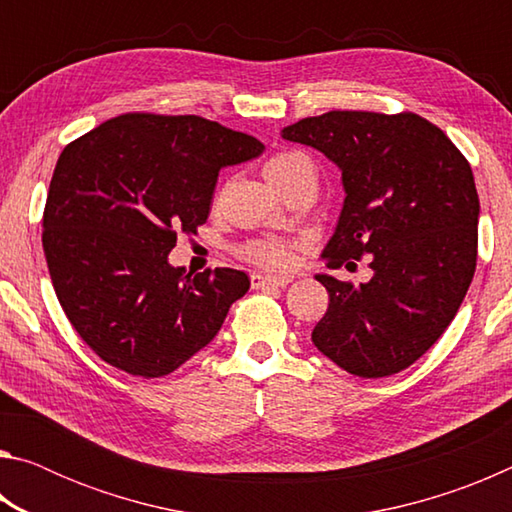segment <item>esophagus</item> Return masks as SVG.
<instances>
[{"label": "esophagus", "instance_id": "34e87169", "mask_svg": "<svg viewBox=\"0 0 512 512\" xmlns=\"http://www.w3.org/2000/svg\"><path fill=\"white\" fill-rule=\"evenodd\" d=\"M289 282H291L289 275H264V273L250 275V284H253V289H268V287L284 289Z\"/></svg>", "mask_w": 512, "mask_h": 512}]
</instances>
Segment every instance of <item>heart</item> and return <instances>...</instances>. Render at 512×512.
I'll return each instance as SVG.
<instances>
[{
    "instance_id": "heart-1",
    "label": "heart",
    "mask_w": 512,
    "mask_h": 512,
    "mask_svg": "<svg viewBox=\"0 0 512 512\" xmlns=\"http://www.w3.org/2000/svg\"><path fill=\"white\" fill-rule=\"evenodd\" d=\"M302 155L300 153H277L273 155L271 160L264 164V176L266 180L275 178L277 173H282L284 169L293 164L296 160H300ZM246 257L253 259V262L268 266V268H282L291 262V250L280 244V241H273V239H264V241H255V244L246 246Z\"/></svg>"
}]
</instances>
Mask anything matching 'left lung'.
<instances>
[{
	"label": "left lung",
	"instance_id": "8db88e82",
	"mask_svg": "<svg viewBox=\"0 0 512 512\" xmlns=\"http://www.w3.org/2000/svg\"><path fill=\"white\" fill-rule=\"evenodd\" d=\"M282 137L341 169L345 201L323 257L329 268L368 255V282L316 275L329 293L311 332L350 375L377 379L418 361L452 323L476 268L479 194L470 162L420 115L332 110Z\"/></svg>",
	"mask_w": 512,
	"mask_h": 512
}]
</instances>
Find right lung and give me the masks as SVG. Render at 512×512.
Here are the masks:
<instances>
[{"label": "right lung", "mask_w": 512, "mask_h": 512, "mask_svg": "<svg viewBox=\"0 0 512 512\" xmlns=\"http://www.w3.org/2000/svg\"><path fill=\"white\" fill-rule=\"evenodd\" d=\"M253 135L196 115L128 112L67 144L51 176L42 248L69 323L133 377L203 350L250 289L237 268L171 266L178 232L207 221L223 167L262 155Z\"/></svg>", "instance_id": "1"}]
</instances>
